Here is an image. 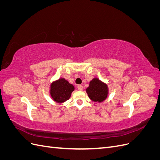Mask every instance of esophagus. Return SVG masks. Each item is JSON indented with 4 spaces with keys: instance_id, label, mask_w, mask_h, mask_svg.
I'll list each match as a JSON object with an SVG mask.
<instances>
[{
    "instance_id": "esophagus-1",
    "label": "esophagus",
    "mask_w": 160,
    "mask_h": 160,
    "mask_svg": "<svg viewBox=\"0 0 160 160\" xmlns=\"http://www.w3.org/2000/svg\"><path fill=\"white\" fill-rule=\"evenodd\" d=\"M77 89H78L79 91H82L83 90V86L81 85H79L78 86H77Z\"/></svg>"
}]
</instances>
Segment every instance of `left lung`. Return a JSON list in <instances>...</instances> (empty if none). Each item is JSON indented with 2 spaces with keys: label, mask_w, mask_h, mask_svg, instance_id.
<instances>
[{
  "label": "left lung",
  "mask_w": 160,
  "mask_h": 160,
  "mask_svg": "<svg viewBox=\"0 0 160 160\" xmlns=\"http://www.w3.org/2000/svg\"><path fill=\"white\" fill-rule=\"evenodd\" d=\"M86 92L91 100L94 102L101 103L107 99L109 89L107 84L95 77L89 82V85L86 89Z\"/></svg>",
  "instance_id": "obj_1"
}]
</instances>
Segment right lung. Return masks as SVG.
<instances>
[{"mask_svg":"<svg viewBox=\"0 0 160 160\" xmlns=\"http://www.w3.org/2000/svg\"><path fill=\"white\" fill-rule=\"evenodd\" d=\"M74 90L75 87L64 78L54 81L50 85V95L57 103H62L68 100Z\"/></svg>","mask_w":160,"mask_h":160,"instance_id":"obj_1","label":"right lung"}]
</instances>
